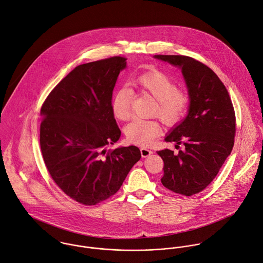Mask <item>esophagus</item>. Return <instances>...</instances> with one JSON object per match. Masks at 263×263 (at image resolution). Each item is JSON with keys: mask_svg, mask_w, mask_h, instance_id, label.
Listing matches in <instances>:
<instances>
[{"mask_svg": "<svg viewBox=\"0 0 263 263\" xmlns=\"http://www.w3.org/2000/svg\"><path fill=\"white\" fill-rule=\"evenodd\" d=\"M140 150H141V155H142V157H148L149 155H151V154L153 153L150 149L145 148V147H142Z\"/></svg>", "mask_w": 263, "mask_h": 263, "instance_id": "1", "label": "esophagus"}]
</instances>
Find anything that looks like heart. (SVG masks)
I'll list each match as a JSON object with an SVG mask.
<instances>
[{
  "label": "heart",
  "instance_id": "obj_1",
  "mask_svg": "<svg viewBox=\"0 0 263 263\" xmlns=\"http://www.w3.org/2000/svg\"><path fill=\"white\" fill-rule=\"evenodd\" d=\"M134 85L140 92L150 95L156 100L153 114L165 124H176L185 116L189 107V97L178 89L177 83L164 72H146L134 80ZM130 102L132 91L127 87H120L114 91L111 110L116 119L125 121L130 117ZM124 132L129 143L149 146L160 135L161 126L154 119L137 118L126 125Z\"/></svg>",
  "mask_w": 263,
  "mask_h": 263
}]
</instances>
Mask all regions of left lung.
I'll list each match as a JSON object with an SVG mask.
<instances>
[{"label":"left lung","instance_id":"obj_1","mask_svg":"<svg viewBox=\"0 0 263 263\" xmlns=\"http://www.w3.org/2000/svg\"><path fill=\"white\" fill-rule=\"evenodd\" d=\"M155 59L180 67L190 98L186 118L164 141L176 142L178 153L157 151L163 160L162 185L185 196L202 191L217 176L231 153L235 136V113L228 91L204 64L186 55L156 54Z\"/></svg>","mask_w":263,"mask_h":263}]
</instances>
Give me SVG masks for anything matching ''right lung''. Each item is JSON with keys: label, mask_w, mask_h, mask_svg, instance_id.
<instances>
[{"label": "right lung", "mask_w": 263, "mask_h": 263, "mask_svg": "<svg viewBox=\"0 0 263 263\" xmlns=\"http://www.w3.org/2000/svg\"><path fill=\"white\" fill-rule=\"evenodd\" d=\"M125 67L122 57L80 65L41 107L40 147L45 165L54 183L84 205L114 195L141 158L137 146L106 150L121 136L111 99Z\"/></svg>", "instance_id": "1"}]
</instances>
